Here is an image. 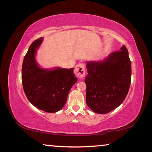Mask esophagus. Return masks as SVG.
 Listing matches in <instances>:
<instances>
[{"label": "esophagus", "instance_id": "1", "mask_svg": "<svg viewBox=\"0 0 152 152\" xmlns=\"http://www.w3.org/2000/svg\"><path fill=\"white\" fill-rule=\"evenodd\" d=\"M74 73L80 78H82L85 76V69L84 66L81 64H77L74 68Z\"/></svg>", "mask_w": 152, "mask_h": 152}]
</instances>
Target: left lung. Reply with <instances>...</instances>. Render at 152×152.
Wrapping results in <instances>:
<instances>
[{
  "instance_id": "left-lung-1",
  "label": "left lung",
  "mask_w": 152,
  "mask_h": 152,
  "mask_svg": "<svg viewBox=\"0 0 152 152\" xmlns=\"http://www.w3.org/2000/svg\"><path fill=\"white\" fill-rule=\"evenodd\" d=\"M86 104L92 111L105 114L122 103L129 90L132 64L125 45L103 61H88Z\"/></svg>"
}]
</instances>
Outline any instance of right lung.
I'll list each match as a JSON object with an SVG mask.
<instances>
[{
    "mask_svg": "<svg viewBox=\"0 0 152 152\" xmlns=\"http://www.w3.org/2000/svg\"><path fill=\"white\" fill-rule=\"evenodd\" d=\"M42 38L35 40L25 54L22 66V84L25 94L35 107L47 113H56L65 105L70 88L78 80L74 68L48 70L36 63V50Z\"/></svg>",
    "mask_w": 152,
    "mask_h": 152,
    "instance_id": "obj_1",
    "label": "right lung"
}]
</instances>
